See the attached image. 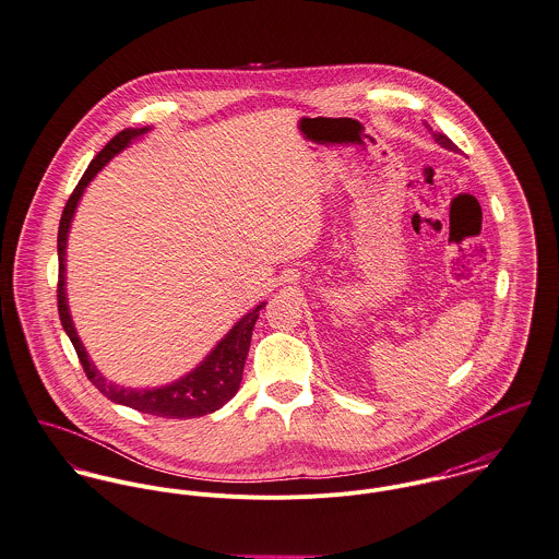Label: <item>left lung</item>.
Listing matches in <instances>:
<instances>
[{
  "mask_svg": "<svg viewBox=\"0 0 559 559\" xmlns=\"http://www.w3.org/2000/svg\"><path fill=\"white\" fill-rule=\"evenodd\" d=\"M429 128V132L433 134L435 143L437 145H441V147H445V150H450V152H456V145L445 136V134H441V132H433V128L431 126H427Z\"/></svg>",
  "mask_w": 559,
  "mask_h": 559,
  "instance_id": "obj_1",
  "label": "left lung"
}]
</instances>
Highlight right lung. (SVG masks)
<instances>
[{
    "label": "right lung",
    "instance_id": "right-lung-1",
    "mask_svg": "<svg viewBox=\"0 0 559 559\" xmlns=\"http://www.w3.org/2000/svg\"><path fill=\"white\" fill-rule=\"evenodd\" d=\"M152 128H126L118 132L90 163L87 171L79 180L74 192L70 194L66 207H63L60 231H58V259H60V283H58V310L62 319L63 332L68 334L70 343L76 349V356L81 360V367L87 374V379L114 403L132 407L141 414H152L158 418H199L205 414H212L221 409L227 401H231L240 388L245 362L249 356L252 328L259 317V310L267 302H259L254 309L249 310L214 347L212 352L187 374L180 379L158 385V388H126L120 383L107 381L103 372L96 369L94 360L90 358L85 345L81 343L70 307H68V294H66V247H68V234L74 218V212L79 207V201L85 192L87 185L96 178V174L120 152L139 139H143Z\"/></svg>",
    "mask_w": 559,
    "mask_h": 559
}]
</instances>
